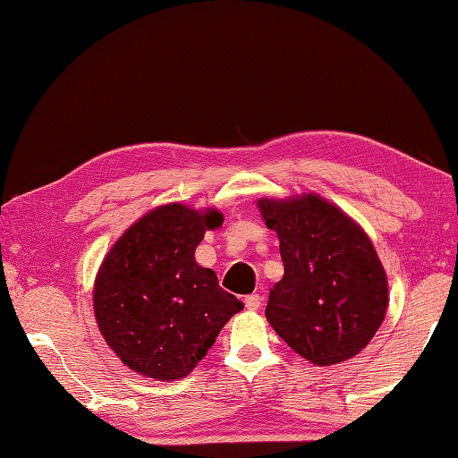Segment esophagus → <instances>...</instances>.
I'll use <instances>...</instances> for the list:
<instances>
[{
  "label": "esophagus",
  "instance_id": "34e87169",
  "mask_svg": "<svg viewBox=\"0 0 458 458\" xmlns=\"http://www.w3.org/2000/svg\"><path fill=\"white\" fill-rule=\"evenodd\" d=\"M244 304H246L248 310H258V309H260V304H262V298H260V294H248L244 298Z\"/></svg>",
  "mask_w": 458,
  "mask_h": 458
}]
</instances>
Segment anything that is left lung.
Here are the masks:
<instances>
[{
  "label": "left lung",
  "instance_id": "obj_1",
  "mask_svg": "<svg viewBox=\"0 0 458 458\" xmlns=\"http://www.w3.org/2000/svg\"><path fill=\"white\" fill-rule=\"evenodd\" d=\"M258 208L280 238L284 264L266 318L306 360L328 367L352 359L377 335L388 306L386 274L369 236L314 194Z\"/></svg>",
  "mask_w": 458,
  "mask_h": 458
}]
</instances>
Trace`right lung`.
Returning a JSON list of instances; mask_svg holds the SVG:
<instances>
[{"instance_id": "obj_1", "label": "right lung", "mask_w": 458, "mask_h": 458, "mask_svg": "<svg viewBox=\"0 0 458 458\" xmlns=\"http://www.w3.org/2000/svg\"><path fill=\"white\" fill-rule=\"evenodd\" d=\"M218 210L156 208L107 252L98 272L94 312L106 343L131 370L176 380L200 362L224 324L244 309L194 260Z\"/></svg>"}]
</instances>
